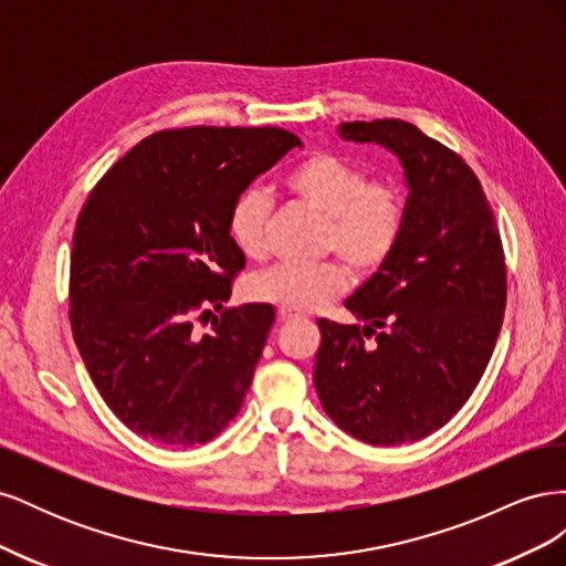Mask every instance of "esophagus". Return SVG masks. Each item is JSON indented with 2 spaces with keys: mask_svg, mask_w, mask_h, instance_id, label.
<instances>
[{
  "mask_svg": "<svg viewBox=\"0 0 566 566\" xmlns=\"http://www.w3.org/2000/svg\"><path fill=\"white\" fill-rule=\"evenodd\" d=\"M300 316H302L300 312L285 310V306H281V310H279V318H281V321H293V318H300Z\"/></svg>",
  "mask_w": 566,
  "mask_h": 566,
  "instance_id": "obj_1",
  "label": "esophagus"
}]
</instances>
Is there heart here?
Wrapping results in <instances>:
<instances>
[{
  "mask_svg": "<svg viewBox=\"0 0 566 566\" xmlns=\"http://www.w3.org/2000/svg\"><path fill=\"white\" fill-rule=\"evenodd\" d=\"M283 186L304 205L325 217L323 250L345 256L358 273L370 276L397 252L406 227V196L387 179H370L364 167L335 156L312 153L287 169ZM271 200L262 188L238 193L227 214V231L235 250L248 260L266 254ZM347 266L331 260L321 264H279L250 281V297L295 312H314L345 293Z\"/></svg>",
  "mask_w": 566,
  "mask_h": 566,
  "instance_id": "heart-1",
  "label": "heart"
}]
</instances>
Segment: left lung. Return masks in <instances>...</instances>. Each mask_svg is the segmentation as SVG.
Instances as JSON below:
<instances>
[{"label":"left lung","mask_w":566,"mask_h":566,"mask_svg":"<svg viewBox=\"0 0 566 566\" xmlns=\"http://www.w3.org/2000/svg\"><path fill=\"white\" fill-rule=\"evenodd\" d=\"M337 134L399 158L406 227L391 260L345 302L364 325L318 318L314 385L339 430L399 447L447 424L482 380L505 312L501 233L465 160L416 125L342 123Z\"/></svg>","instance_id":"1"}]
</instances>
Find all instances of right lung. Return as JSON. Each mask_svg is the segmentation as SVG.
Returning <instances> with one entry per match:
<instances>
[{
    "label": "right lung",
    "mask_w": 566,
    "mask_h": 566,
    "mask_svg": "<svg viewBox=\"0 0 566 566\" xmlns=\"http://www.w3.org/2000/svg\"><path fill=\"white\" fill-rule=\"evenodd\" d=\"M302 142L281 127L150 134L104 175L77 217L71 328L92 382L132 432L198 447L238 416L271 304L219 312L245 266L227 231L233 198Z\"/></svg>",
    "instance_id": "add662e5"
}]
</instances>
